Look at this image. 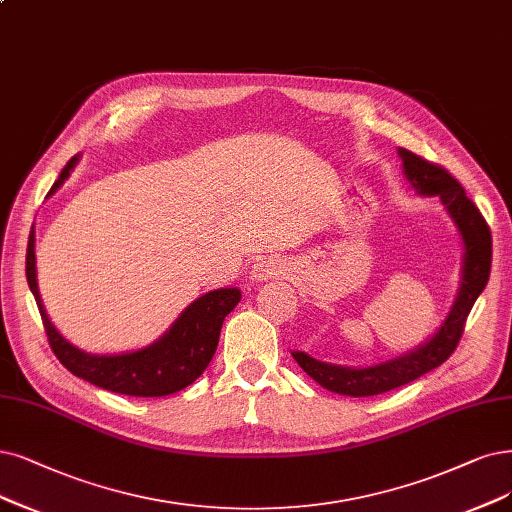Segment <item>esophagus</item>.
Wrapping results in <instances>:
<instances>
[{
  "instance_id": "34e87169",
  "label": "esophagus",
  "mask_w": 512,
  "mask_h": 512,
  "mask_svg": "<svg viewBox=\"0 0 512 512\" xmlns=\"http://www.w3.org/2000/svg\"><path fill=\"white\" fill-rule=\"evenodd\" d=\"M285 270H287L285 261L278 259V257H266V259H261V261L255 263L253 278L259 280V282L272 280V278H278V276L285 274Z\"/></svg>"
}]
</instances>
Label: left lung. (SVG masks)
Here are the masks:
<instances>
[{
	"label": "left lung",
	"mask_w": 512,
	"mask_h": 512,
	"mask_svg": "<svg viewBox=\"0 0 512 512\" xmlns=\"http://www.w3.org/2000/svg\"><path fill=\"white\" fill-rule=\"evenodd\" d=\"M399 156L403 158L405 177L415 192L420 196H439L447 208L449 217L458 225V232L464 242L460 289L439 331L434 333L428 342L409 350L407 354L390 358L386 363L354 369L320 363L306 352H293L297 365L304 369L314 382L337 394H382L418 380L424 373L443 365L453 354V350L458 348L466 318L489 280L491 232L475 202L466 196L464 187L439 164H432L420 156H415L403 147L399 149Z\"/></svg>",
	"instance_id": "8db88e82"
}]
</instances>
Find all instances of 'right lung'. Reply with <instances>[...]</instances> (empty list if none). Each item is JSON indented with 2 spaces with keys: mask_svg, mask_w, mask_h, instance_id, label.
<instances>
[{
  "mask_svg": "<svg viewBox=\"0 0 512 512\" xmlns=\"http://www.w3.org/2000/svg\"><path fill=\"white\" fill-rule=\"evenodd\" d=\"M78 156H73L54 181L48 196L59 189L71 175ZM27 282L40 308L48 342L56 358L73 375L99 386L128 396H168L194 384L219 344V333L225 316L240 301L238 289H215L189 304L160 339L147 348L124 354H88L75 348L59 333L46 314L40 289H37L35 270V232L29 234L27 244Z\"/></svg>",
  "mask_w": 512,
  "mask_h": 512,
  "instance_id": "add662e5",
  "label": "right lung"
}]
</instances>
